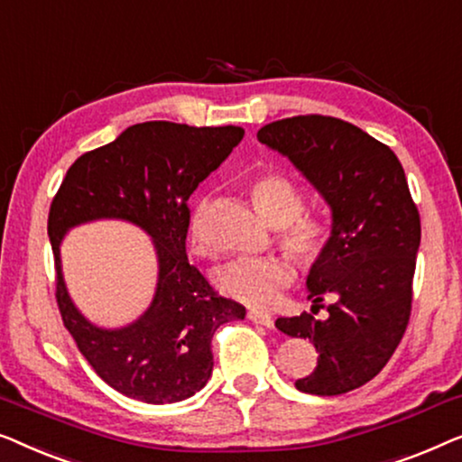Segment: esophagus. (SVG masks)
Returning a JSON list of instances; mask_svg holds the SVG:
<instances>
[{
  "label": "esophagus",
  "mask_w": 462,
  "mask_h": 462,
  "mask_svg": "<svg viewBox=\"0 0 462 462\" xmlns=\"http://www.w3.org/2000/svg\"><path fill=\"white\" fill-rule=\"evenodd\" d=\"M249 320L255 324H262V327H272V318L268 314H262V311H257V310L249 311Z\"/></svg>",
  "instance_id": "1"
}]
</instances>
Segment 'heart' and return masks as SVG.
<instances>
[{
    "label": "heart",
    "instance_id": "b5f03b06",
    "mask_svg": "<svg viewBox=\"0 0 462 462\" xmlns=\"http://www.w3.org/2000/svg\"><path fill=\"white\" fill-rule=\"evenodd\" d=\"M253 205L276 228V243L301 268H311L324 257L333 240V219L318 209H303V192L297 181L278 169H265L249 180ZM190 240L197 251H207L203 207L192 213ZM295 281V265L287 257L232 259L216 272V282L226 297L255 310H268Z\"/></svg>",
    "mask_w": 462,
    "mask_h": 462
}]
</instances>
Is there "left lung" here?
Listing matches in <instances>:
<instances>
[{
	"mask_svg": "<svg viewBox=\"0 0 462 462\" xmlns=\"http://www.w3.org/2000/svg\"><path fill=\"white\" fill-rule=\"evenodd\" d=\"M282 152L333 209V240L308 276L315 311L324 296L329 318H278L284 335L314 343V373L299 392L339 395L381 373L406 333L420 217L393 151L352 123L327 115H297L257 132Z\"/></svg>",
	"mask_w": 462,
	"mask_h": 462,
	"instance_id": "8db88e82",
	"label": "left lung"
}]
</instances>
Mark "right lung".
I'll return each instance as SVG.
<instances>
[{
  "label": "right lung",
  "instance_id": "right-lung-1",
  "mask_svg": "<svg viewBox=\"0 0 462 462\" xmlns=\"http://www.w3.org/2000/svg\"><path fill=\"white\" fill-rule=\"evenodd\" d=\"M243 127H190L146 121L69 167L50 205L48 234L56 265V301L64 327L104 383L146 404H173L205 387L211 339L245 308L226 299L190 265L188 199L243 140ZM100 217L127 218L152 234L160 257L158 293L125 329L94 328L66 293L60 240L69 227Z\"/></svg>",
  "mask_w": 462,
  "mask_h": 462
}]
</instances>
